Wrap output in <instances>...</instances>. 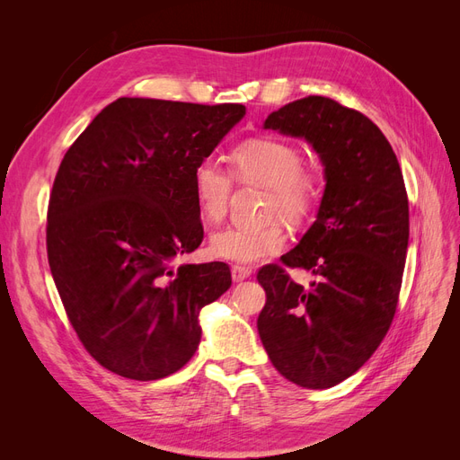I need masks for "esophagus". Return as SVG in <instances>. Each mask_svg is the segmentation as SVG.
<instances>
[{
    "mask_svg": "<svg viewBox=\"0 0 460 460\" xmlns=\"http://www.w3.org/2000/svg\"><path fill=\"white\" fill-rule=\"evenodd\" d=\"M249 276H252V269L249 267H242V264H234L232 267V280L234 282H243Z\"/></svg>",
    "mask_w": 460,
    "mask_h": 460,
    "instance_id": "34e87169",
    "label": "esophagus"
}]
</instances>
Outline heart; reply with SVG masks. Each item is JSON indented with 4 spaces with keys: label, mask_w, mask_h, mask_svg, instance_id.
<instances>
[{
    "label": "heart",
    "mask_w": 460,
    "mask_h": 460,
    "mask_svg": "<svg viewBox=\"0 0 460 460\" xmlns=\"http://www.w3.org/2000/svg\"><path fill=\"white\" fill-rule=\"evenodd\" d=\"M235 176L242 182L269 188L267 211L288 218H299L316 198V176L301 166L296 146L276 137H255L235 147L232 155ZM193 193L199 213L207 222L226 215L232 178L215 159H203L193 169ZM286 234L278 225L226 226L211 235L208 252L213 257L234 262H257L282 252Z\"/></svg>",
    "instance_id": "heart-1"
}]
</instances>
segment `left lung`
I'll return each instance as SVG.
<instances>
[{
	"instance_id": "obj_1",
	"label": "left lung",
	"mask_w": 460,
	"mask_h": 460,
	"mask_svg": "<svg viewBox=\"0 0 460 460\" xmlns=\"http://www.w3.org/2000/svg\"><path fill=\"white\" fill-rule=\"evenodd\" d=\"M264 130L301 137L324 166L316 220L282 262L309 270V288L262 267L259 336L286 380L326 389L349 378L392 324L409 245V199L395 153L376 124L309 95L270 113Z\"/></svg>"
}]
</instances>
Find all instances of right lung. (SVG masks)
<instances>
[{
    "instance_id": "1",
    "label": "right lung",
    "mask_w": 460,
    "mask_h": 460,
    "mask_svg": "<svg viewBox=\"0 0 460 460\" xmlns=\"http://www.w3.org/2000/svg\"><path fill=\"white\" fill-rule=\"evenodd\" d=\"M245 115L238 103L119 97L68 147L48 208V261L88 353L130 380L182 368L228 264H178L203 240L193 169Z\"/></svg>"
}]
</instances>
